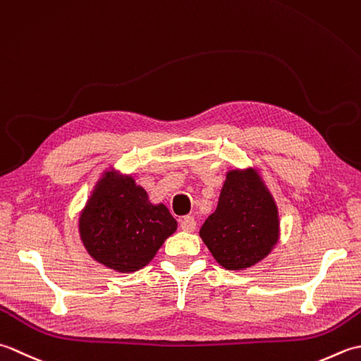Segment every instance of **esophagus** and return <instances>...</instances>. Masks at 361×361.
Instances as JSON below:
<instances>
[{"label": "esophagus", "instance_id": "1", "mask_svg": "<svg viewBox=\"0 0 361 361\" xmlns=\"http://www.w3.org/2000/svg\"><path fill=\"white\" fill-rule=\"evenodd\" d=\"M180 229L183 232H195L196 229V219L193 216H185L180 221Z\"/></svg>", "mask_w": 361, "mask_h": 361}]
</instances>
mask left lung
I'll return each mask as SVG.
<instances>
[{
	"mask_svg": "<svg viewBox=\"0 0 361 361\" xmlns=\"http://www.w3.org/2000/svg\"><path fill=\"white\" fill-rule=\"evenodd\" d=\"M200 237L229 271L252 268L273 252L281 240V218L259 170L232 168L226 173L216 210L205 219Z\"/></svg>",
	"mask_w": 361,
	"mask_h": 361,
	"instance_id": "obj_1",
	"label": "left lung"
}]
</instances>
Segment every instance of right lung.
<instances>
[{"mask_svg":"<svg viewBox=\"0 0 361 361\" xmlns=\"http://www.w3.org/2000/svg\"><path fill=\"white\" fill-rule=\"evenodd\" d=\"M78 231L93 260L130 274L156 257L178 231V221L165 204H152L148 191L130 174L109 168L79 212Z\"/></svg>","mask_w":361,"mask_h":361,"instance_id":"1","label":"right lung"}]
</instances>
